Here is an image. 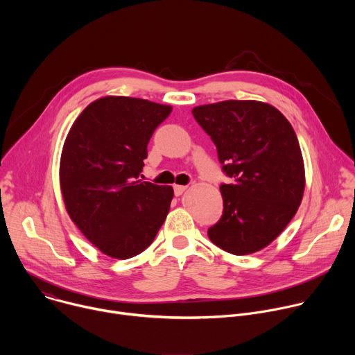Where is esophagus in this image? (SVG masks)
I'll list each match as a JSON object with an SVG mask.
<instances>
[{"label":"esophagus","instance_id":"obj_1","mask_svg":"<svg viewBox=\"0 0 355 355\" xmlns=\"http://www.w3.org/2000/svg\"><path fill=\"white\" fill-rule=\"evenodd\" d=\"M188 188V185H174V193L177 195V196H180V195H182L184 193V191Z\"/></svg>","mask_w":355,"mask_h":355}]
</instances>
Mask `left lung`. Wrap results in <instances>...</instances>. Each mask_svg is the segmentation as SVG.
<instances>
[{
  "label": "left lung",
  "mask_w": 355,
  "mask_h": 355,
  "mask_svg": "<svg viewBox=\"0 0 355 355\" xmlns=\"http://www.w3.org/2000/svg\"><path fill=\"white\" fill-rule=\"evenodd\" d=\"M192 115L233 180L220 185L223 215L208 236L234 256L257 252L284 232L303 198L305 164L296 133L275 107L254 99L199 105Z\"/></svg>",
  "instance_id": "obj_1"
}]
</instances>
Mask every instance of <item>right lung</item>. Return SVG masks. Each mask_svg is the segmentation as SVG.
I'll return each mask as SVG.
<instances>
[{
    "mask_svg": "<svg viewBox=\"0 0 355 355\" xmlns=\"http://www.w3.org/2000/svg\"><path fill=\"white\" fill-rule=\"evenodd\" d=\"M173 107L107 95L74 121L60 157L66 211L101 252L132 259L153 243L174 189L139 180L148 140Z\"/></svg>",
    "mask_w": 355,
    "mask_h": 355,
    "instance_id": "add662e5",
    "label": "right lung"
}]
</instances>
